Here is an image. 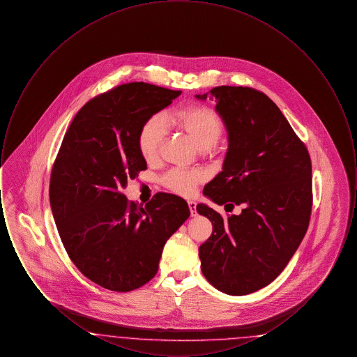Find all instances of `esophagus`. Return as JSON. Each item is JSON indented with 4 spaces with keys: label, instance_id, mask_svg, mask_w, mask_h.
Returning a JSON list of instances; mask_svg holds the SVG:
<instances>
[{
    "label": "esophagus",
    "instance_id": "1",
    "mask_svg": "<svg viewBox=\"0 0 357 357\" xmlns=\"http://www.w3.org/2000/svg\"><path fill=\"white\" fill-rule=\"evenodd\" d=\"M188 208H190V213L191 215H197V204L194 201H188Z\"/></svg>",
    "mask_w": 357,
    "mask_h": 357
}]
</instances>
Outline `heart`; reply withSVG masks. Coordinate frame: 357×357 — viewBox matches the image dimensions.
Returning <instances> with one entry per match:
<instances>
[{
  "mask_svg": "<svg viewBox=\"0 0 357 357\" xmlns=\"http://www.w3.org/2000/svg\"><path fill=\"white\" fill-rule=\"evenodd\" d=\"M167 119L183 128L199 147L206 150L217 144L223 131V124L218 114L204 105H188L186 108H181L169 114ZM166 128V119L162 114H155L142 124L137 134V147L146 160L150 162L158 156ZM202 178V171L172 169L165 175L163 182L178 194L191 195Z\"/></svg>",
  "mask_w": 357,
  "mask_h": 357,
  "instance_id": "obj_1",
  "label": "heart"
}]
</instances>
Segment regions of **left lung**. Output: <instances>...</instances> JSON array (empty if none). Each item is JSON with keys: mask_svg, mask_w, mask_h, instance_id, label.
Listing matches in <instances>:
<instances>
[{"mask_svg": "<svg viewBox=\"0 0 357 357\" xmlns=\"http://www.w3.org/2000/svg\"><path fill=\"white\" fill-rule=\"evenodd\" d=\"M208 93L195 95L206 100ZM227 131L222 171L204 188V197L239 215L223 218L199 204L213 223L199 246L206 280L230 296L265 288L285 269L305 236L312 210V163L280 108L248 86L222 85L210 91Z\"/></svg>", "mask_w": 357, "mask_h": 357, "instance_id": "obj_1", "label": "left lung"}]
</instances>
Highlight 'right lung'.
<instances>
[{"label":"right lung","mask_w":357,"mask_h":357,"mask_svg":"<svg viewBox=\"0 0 357 357\" xmlns=\"http://www.w3.org/2000/svg\"><path fill=\"white\" fill-rule=\"evenodd\" d=\"M181 91L135 82L85 104L72 120L52 169V214L69 258L86 278L131 291L158 272L163 246L190 217L187 202L158 192L144 207L121 192L147 169L142 124Z\"/></svg>","instance_id":"obj_1"}]
</instances>
